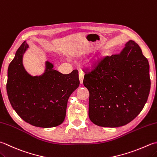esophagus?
Instances as JSON below:
<instances>
[{"label": "esophagus", "instance_id": "esophagus-1", "mask_svg": "<svg viewBox=\"0 0 157 157\" xmlns=\"http://www.w3.org/2000/svg\"><path fill=\"white\" fill-rule=\"evenodd\" d=\"M84 74L83 73H79V81H80V84H82L83 83V80H84Z\"/></svg>", "mask_w": 157, "mask_h": 157}]
</instances>
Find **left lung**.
Returning <instances> with one entry per match:
<instances>
[{
  "label": "left lung",
  "mask_w": 157,
  "mask_h": 157,
  "mask_svg": "<svg viewBox=\"0 0 157 157\" xmlns=\"http://www.w3.org/2000/svg\"><path fill=\"white\" fill-rule=\"evenodd\" d=\"M85 73L88 115L94 124L121 127L144 108L150 89L149 63L133 41L127 42L121 54L105 56Z\"/></svg>",
  "instance_id": "8db88e82"
}]
</instances>
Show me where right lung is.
<instances>
[{
  "instance_id": "obj_1",
  "label": "right lung",
  "mask_w": 157,
  "mask_h": 157,
  "mask_svg": "<svg viewBox=\"0 0 157 157\" xmlns=\"http://www.w3.org/2000/svg\"><path fill=\"white\" fill-rule=\"evenodd\" d=\"M28 48L24 41L9 65V100L17 115L28 123L43 128L56 127L65 118L69 97L79 85L78 71L63 74L47 62L44 75H30L22 64Z\"/></svg>"
}]
</instances>
